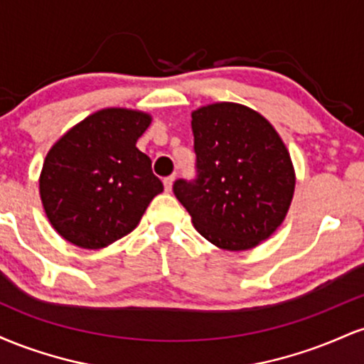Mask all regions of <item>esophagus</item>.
Masks as SVG:
<instances>
[{"mask_svg":"<svg viewBox=\"0 0 364 364\" xmlns=\"http://www.w3.org/2000/svg\"><path fill=\"white\" fill-rule=\"evenodd\" d=\"M173 183H174V176L164 178V190H166V191L173 190Z\"/></svg>","mask_w":364,"mask_h":364,"instance_id":"esophagus-1","label":"esophagus"}]
</instances>
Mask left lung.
I'll return each mask as SVG.
<instances>
[{"label":"left lung","instance_id":"obj_1","mask_svg":"<svg viewBox=\"0 0 364 364\" xmlns=\"http://www.w3.org/2000/svg\"><path fill=\"white\" fill-rule=\"evenodd\" d=\"M196 178L173 191L212 245L243 252L272 236L294 195L286 145L260 112L215 102L191 112Z\"/></svg>","mask_w":364,"mask_h":364}]
</instances>
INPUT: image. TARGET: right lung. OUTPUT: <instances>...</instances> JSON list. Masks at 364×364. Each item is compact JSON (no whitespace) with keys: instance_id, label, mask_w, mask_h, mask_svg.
<instances>
[{"instance_id":"right-lung-1","label":"right lung","mask_w":364,"mask_h":364,"mask_svg":"<svg viewBox=\"0 0 364 364\" xmlns=\"http://www.w3.org/2000/svg\"><path fill=\"white\" fill-rule=\"evenodd\" d=\"M150 114L107 107L75 124L46 156L39 178L49 223L70 243L99 250L132 232L164 190L136 149Z\"/></svg>"}]
</instances>
